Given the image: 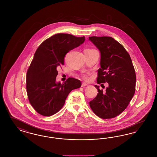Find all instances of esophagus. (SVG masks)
<instances>
[{
    "label": "esophagus",
    "instance_id": "obj_1",
    "mask_svg": "<svg viewBox=\"0 0 157 157\" xmlns=\"http://www.w3.org/2000/svg\"><path fill=\"white\" fill-rule=\"evenodd\" d=\"M88 85V84L86 83H82L81 87H85V86H86Z\"/></svg>",
    "mask_w": 157,
    "mask_h": 157
}]
</instances>
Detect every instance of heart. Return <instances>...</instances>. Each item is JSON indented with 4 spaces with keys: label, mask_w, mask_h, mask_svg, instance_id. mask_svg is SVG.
Returning a JSON list of instances; mask_svg holds the SVG:
<instances>
[{
    "label": "heart",
    "mask_w": 157,
    "mask_h": 157,
    "mask_svg": "<svg viewBox=\"0 0 157 157\" xmlns=\"http://www.w3.org/2000/svg\"><path fill=\"white\" fill-rule=\"evenodd\" d=\"M83 79H85V80H89V75H88V74H85V75H84L83 76Z\"/></svg>",
    "instance_id": "b5f03b06"
}]
</instances>
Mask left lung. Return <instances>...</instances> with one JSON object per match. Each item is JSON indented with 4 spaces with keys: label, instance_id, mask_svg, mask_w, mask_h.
<instances>
[{
    "label": "left lung",
    "instance_id": "obj_1",
    "mask_svg": "<svg viewBox=\"0 0 157 157\" xmlns=\"http://www.w3.org/2000/svg\"><path fill=\"white\" fill-rule=\"evenodd\" d=\"M89 40L101 52L97 83L109 84L105 92L94 85L98 94L89 105L100 118H113L125 110L135 93L136 76L132 59L124 47L113 38L94 36Z\"/></svg>",
    "mask_w": 157,
    "mask_h": 157
}]
</instances>
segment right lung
<instances>
[{"mask_svg": "<svg viewBox=\"0 0 157 157\" xmlns=\"http://www.w3.org/2000/svg\"><path fill=\"white\" fill-rule=\"evenodd\" d=\"M85 40L84 36L58 33L38 47L27 72L26 89L30 104L39 114L50 116L57 113L71 91L81 87L78 79L69 78L61 84L56 82V76L65 55Z\"/></svg>", "mask_w": 157, "mask_h": 157, "instance_id": "add662e5", "label": "right lung"}]
</instances>
